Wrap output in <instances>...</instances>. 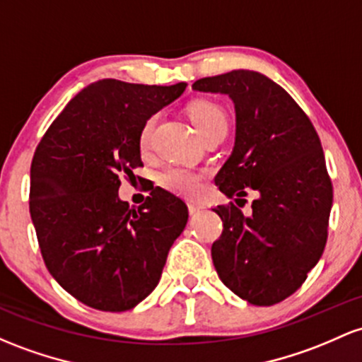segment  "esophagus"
<instances>
[{
	"mask_svg": "<svg viewBox=\"0 0 362 362\" xmlns=\"http://www.w3.org/2000/svg\"><path fill=\"white\" fill-rule=\"evenodd\" d=\"M202 209V204H197V202H189V213L197 214Z\"/></svg>",
	"mask_w": 362,
	"mask_h": 362,
	"instance_id": "34e87169",
	"label": "esophagus"
}]
</instances>
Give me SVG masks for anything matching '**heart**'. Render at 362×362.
<instances>
[{
    "instance_id": "1",
    "label": "heart",
    "mask_w": 362,
    "mask_h": 362,
    "mask_svg": "<svg viewBox=\"0 0 362 362\" xmlns=\"http://www.w3.org/2000/svg\"><path fill=\"white\" fill-rule=\"evenodd\" d=\"M190 118L196 125L197 132L202 137L208 136L209 132L216 129H226V115L220 105L213 101H196L190 105ZM158 115H153L148 120L142 123L141 132H139V148L142 153L149 151L151 142H153V134L156 129ZM158 182L161 187H165L170 192L178 194L184 197H194L199 194L202 184V173L194 172V170L182 168V166H168L158 175Z\"/></svg>"
}]
</instances>
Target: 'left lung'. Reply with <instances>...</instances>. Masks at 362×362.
Listing matches in <instances>:
<instances>
[{
	"instance_id": "1",
	"label": "left lung",
	"mask_w": 362,
	"mask_h": 362,
	"mask_svg": "<svg viewBox=\"0 0 362 362\" xmlns=\"http://www.w3.org/2000/svg\"><path fill=\"white\" fill-rule=\"evenodd\" d=\"M194 90L228 94L235 105L232 156L214 184L237 204L256 194L252 214L233 202L211 257L221 281L254 305H273L304 284L325 251L333 187L315 127L291 94L252 70L199 78Z\"/></svg>"
}]
</instances>
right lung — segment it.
<instances>
[{"label": "right lung", "mask_w": 362, "mask_h": 362, "mask_svg": "<svg viewBox=\"0 0 362 362\" xmlns=\"http://www.w3.org/2000/svg\"><path fill=\"white\" fill-rule=\"evenodd\" d=\"M185 87L103 78L71 99L35 148L29 209L42 259L89 308L120 313L144 300L187 225L185 202L161 187L137 209L118 197V175L142 166V123Z\"/></svg>", "instance_id": "right-lung-1"}]
</instances>
